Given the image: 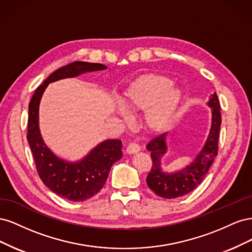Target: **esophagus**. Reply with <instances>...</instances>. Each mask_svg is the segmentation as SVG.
Segmentation results:
<instances>
[{
    "label": "esophagus",
    "instance_id": "1",
    "mask_svg": "<svg viewBox=\"0 0 252 252\" xmlns=\"http://www.w3.org/2000/svg\"><path fill=\"white\" fill-rule=\"evenodd\" d=\"M126 151H127V154H129V155L135 154V152L140 151V146H139L138 144H135V143H130V144H128V146L126 148Z\"/></svg>",
    "mask_w": 252,
    "mask_h": 252
}]
</instances>
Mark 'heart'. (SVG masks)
Masks as SVG:
<instances>
[{
	"instance_id": "1",
	"label": "heart",
	"mask_w": 252,
	"mask_h": 252,
	"mask_svg": "<svg viewBox=\"0 0 252 252\" xmlns=\"http://www.w3.org/2000/svg\"><path fill=\"white\" fill-rule=\"evenodd\" d=\"M182 91L172 86L170 79L161 74H147L129 87L123 98L130 112L147 110L145 123L154 131H161L172 122L182 103ZM122 116L126 118L124 112Z\"/></svg>"
}]
</instances>
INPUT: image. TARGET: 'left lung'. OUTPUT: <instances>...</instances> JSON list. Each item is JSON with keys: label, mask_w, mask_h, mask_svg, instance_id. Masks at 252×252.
Returning a JSON list of instances; mask_svg holds the SVG:
<instances>
[{"label": "left lung", "mask_w": 252, "mask_h": 252, "mask_svg": "<svg viewBox=\"0 0 252 252\" xmlns=\"http://www.w3.org/2000/svg\"><path fill=\"white\" fill-rule=\"evenodd\" d=\"M208 105L212 111V123L207 141L194 161L184 169L175 173H165L161 170V158L166 154V133L151 139L146 148L150 151L152 166L147 175L148 187L158 196L165 199H175L191 192L203 182L210 166L215 161L219 151L220 127L222 123L220 106L218 94L215 93L210 97Z\"/></svg>", "instance_id": "obj_1"}]
</instances>
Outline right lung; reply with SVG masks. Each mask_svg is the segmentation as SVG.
<instances>
[{
	"instance_id": "add662e5",
	"label": "right lung",
	"mask_w": 252,
	"mask_h": 252,
	"mask_svg": "<svg viewBox=\"0 0 252 252\" xmlns=\"http://www.w3.org/2000/svg\"><path fill=\"white\" fill-rule=\"evenodd\" d=\"M106 68L103 64L81 61L61 67L36 88L29 103L27 140L37 174L52 192L69 201H86L100 191L107 181L112 164L122 158V142L107 140L97 145L79 163L65 162L53 155L42 140L39 130L40 101L49 83Z\"/></svg>"
}]
</instances>
